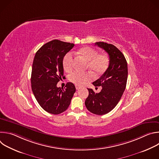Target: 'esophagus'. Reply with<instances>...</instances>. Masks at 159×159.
<instances>
[{
  "label": "esophagus",
  "instance_id": "34e87169",
  "mask_svg": "<svg viewBox=\"0 0 159 159\" xmlns=\"http://www.w3.org/2000/svg\"><path fill=\"white\" fill-rule=\"evenodd\" d=\"M75 88H76V89L77 90H79V89H80V86H79V85H75Z\"/></svg>",
  "mask_w": 159,
  "mask_h": 159
}]
</instances>
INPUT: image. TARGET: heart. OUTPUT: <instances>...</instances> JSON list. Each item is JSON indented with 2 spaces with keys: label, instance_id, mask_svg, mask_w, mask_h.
Segmentation results:
<instances>
[{
  "label": "heart",
  "instance_id": "heart-1",
  "mask_svg": "<svg viewBox=\"0 0 159 159\" xmlns=\"http://www.w3.org/2000/svg\"><path fill=\"white\" fill-rule=\"evenodd\" d=\"M79 53L84 57L88 61L87 67L96 76H99L104 73L109 66V60L107 55L104 53H98V52L90 47L81 48ZM63 66L66 72L72 70L74 64V53L72 52H68L63 57ZM69 80L78 85H82L93 79V75L89 72H82L80 71H74L69 75Z\"/></svg>",
  "mask_w": 159,
  "mask_h": 159
}]
</instances>
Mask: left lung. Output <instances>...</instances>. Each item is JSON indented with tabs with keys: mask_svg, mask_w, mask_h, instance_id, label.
Listing matches in <instances>:
<instances>
[{
	"mask_svg": "<svg viewBox=\"0 0 159 159\" xmlns=\"http://www.w3.org/2000/svg\"><path fill=\"white\" fill-rule=\"evenodd\" d=\"M95 45L108 53L109 64L106 72L93 83L95 87H102L101 92L95 93L92 89H87L85 105L93 114L104 115L114 109L121 98L127 82L128 66L123 54L113 44L96 42Z\"/></svg>",
	"mask_w": 159,
	"mask_h": 159,
	"instance_id": "1",
	"label": "left lung"
}]
</instances>
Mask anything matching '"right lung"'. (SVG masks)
I'll use <instances>...</instances> for the list:
<instances>
[{"mask_svg": "<svg viewBox=\"0 0 159 159\" xmlns=\"http://www.w3.org/2000/svg\"><path fill=\"white\" fill-rule=\"evenodd\" d=\"M74 44L58 39L44 44L35 54L31 72V88L40 106L47 112L58 115L69 107L75 87L67 82L65 88L58 87L63 77V59Z\"/></svg>", "mask_w": 159, "mask_h": 159, "instance_id": "right-lung-1", "label": "right lung"}]
</instances>
